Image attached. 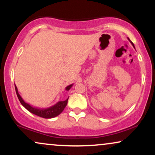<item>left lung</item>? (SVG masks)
Instances as JSON below:
<instances>
[{"label":"left lung","instance_id":"1","mask_svg":"<svg viewBox=\"0 0 155 155\" xmlns=\"http://www.w3.org/2000/svg\"><path fill=\"white\" fill-rule=\"evenodd\" d=\"M128 40H129V41H130V43H131V44H132V45H133V46H134V45H133V42H132V41H131L130 39H129V38H128Z\"/></svg>","mask_w":155,"mask_h":155}]
</instances>
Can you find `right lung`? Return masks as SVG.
<instances>
[{"label":"right lung","mask_w":155,"mask_h":155,"mask_svg":"<svg viewBox=\"0 0 155 155\" xmlns=\"http://www.w3.org/2000/svg\"><path fill=\"white\" fill-rule=\"evenodd\" d=\"M73 85V84H70L68 87H66L65 90L68 91L72 87V86ZM15 88L16 94L17 96H18L19 100H20V103L22 104V105L24 107L25 109L28 110L29 112L32 113L35 115L38 116H40V117L44 118H51L54 117H56V116H58L61 112L63 111V109H65V107H66L68 104V98L66 100L63 101H58V103L52 106L49 108H46V109H40V108H35L31 107V105H29V104L25 102V101L23 100L22 97L18 93V88L15 84Z\"/></svg>","instance_id":"add662e5"}]
</instances>
